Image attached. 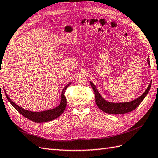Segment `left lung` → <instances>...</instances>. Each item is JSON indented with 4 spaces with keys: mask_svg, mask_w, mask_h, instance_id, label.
Wrapping results in <instances>:
<instances>
[{
    "mask_svg": "<svg viewBox=\"0 0 158 158\" xmlns=\"http://www.w3.org/2000/svg\"><path fill=\"white\" fill-rule=\"evenodd\" d=\"M147 61H148V64L150 65L149 56L148 57V60ZM90 84L91 87H92V89L95 93L96 105L101 110L106 113L111 114H121L130 112L134 110L135 109H136L138 107L139 104L142 102V101L144 100L145 96L148 95L150 89V87H151L152 81L149 83L148 87H147V89L141 96L131 102H119V103H117V102H111L106 100L104 98H102L100 92L98 91L96 85H95L91 81H90Z\"/></svg>",
    "mask_w": 158,
    "mask_h": 158,
    "instance_id": "8db88e82",
    "label": "left lung"
}]
</instances>
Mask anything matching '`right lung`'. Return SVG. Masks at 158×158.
Returning a JSON list of instances; mask_svg holds the SVG:
<instances>
[{
    "label": "right lung",
    "instance_id": "obj_1",
    "mask_svg": "<svg viewBox=\"0 0 158 158\" xmlns=\"http://www.w3.org/2000/svg\"><path fill=\"white\" fill-rule=\"evenodd\" d=\"M71 82L68 83L67 85L64 87V89H62L61 94L60 102L57 107L52 109L46 110L42 112H32L27 110H25L17 105L15 102H13L10 100V98H9L8 95L6 94L5 90V94L8 101L21 115H23L24 117H25V118H27L29 120L34 121L35 123H45L54 120L55 118L59 117L64 112L66 108V106H67V98L64 96V92L66 89L71 85Z\"/></svg>",
    "mask_w": 158,
    "mask_h": 158
}]
</instances>
